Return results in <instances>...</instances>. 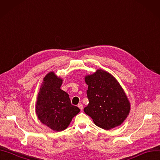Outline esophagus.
<instances>
[{
	"instance_id": "1",
	"label": "esophagus",
	"mask_w": 160,
	"mask_h": 160,
	"mask_svg": "<svg viewBox=\"0 0 160 160\" xmlns=\"http://www.w3.org/2000/svg\"><path fill=\"white\" fill-rule=\"evenodd\" d=\"M78 107H79V108L81 110H83V105H82L81 103H79V104H78Z\"/></svg>"
}]
</instances>
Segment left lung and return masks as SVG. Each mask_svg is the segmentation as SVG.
I'll return each mask as SVG.
<instances>
[{
  "instance_id": "8db88e82",
  "label": "left lung",
  "mask_w": 160,
  "mask_h": 160,
  "mask_svg": "<svg viewBox=\"0 0 160 160\" xmlns=\"http://www.w3.org/2000/svg\"><path fill=\"white\" fill-rule=\"evenodd\" d=\"M89 103L84 108L98 127L110 130L127 118L130 102L115 77L102 69L85 77Z\"/></svg>"
}]
</instances>
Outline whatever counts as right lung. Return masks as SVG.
I'll return each instance as SVG.
<instances>
[{
    "label": "right lung",
    "instance_id": "add662e5",
    "mask_svg": "<svg viewBox=\"0 0 160 160\" xmlns=\"http://www.w3.org/2000/svg\"><path fill=\"white\" fill-rule=\"evenodd\" d=\"M62 79L50 72L44 78L39 91L36 112L41 122L54 131L66 129L72 118L80 112L71 104L68 94L60 89Z\"/></svg>",
    "mask_w": 160,
    "mask_h": 160
}]
</instances>
